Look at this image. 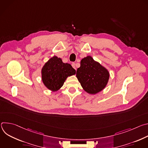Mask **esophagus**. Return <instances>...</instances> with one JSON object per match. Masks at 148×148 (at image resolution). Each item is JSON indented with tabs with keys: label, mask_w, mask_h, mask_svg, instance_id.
Returning <instances> with one entry per match:
<instances>
[{
	"label": "esophagus",
	"mask_w": 148,
	"mask_h": 148,
	"mask_svg": "<svg viewBox=\"0 0 148 148\" xmlns=\"http://www.w3.org/2000/svg\"><path fill=\"white\" fill-rule=\"evenodd\" d=\"M71 66H72V67L74 68V69H75V70H76V67H75V63H72V64H71Z\"/></svg>",
	"instance_id": "obj_1"
}]
</instances>
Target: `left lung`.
<instances>
[{
  "label": "left lung",
  "mask_w": 148,
  "mask_h": 148,
  "mask_svg": "<svg viewBox=\"0 0 148 148\" xmlns=\"http://www.w3.org/2000/svg\"><path fill=\"white\" fill-rule=\"evenodd\" d=\"M76 77L84 90L92 95L106 87L110 78L108 70L99 62L88 56L81 60Z\"/></svg>",
  "instance_id": "obj_1"
}]
</instances>
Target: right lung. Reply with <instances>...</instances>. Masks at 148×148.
<instances>
[{"label": "right lung", "mask_w": 148, "mask_h": 148, "mask_svg": "<svg viewBox=\"0 0 148 148\" xmlns=\"http://www.w3.org/2000/svg\"><path fill=\"white\" fill-rule=\"evenodd\" d=\"M75 70L69 63L54 56L46 62L41 71V79L45 87L55 92L60 90L68 77L75 74Z\"/></svg>", "instance_id": "add662e5"}]
</instances>
